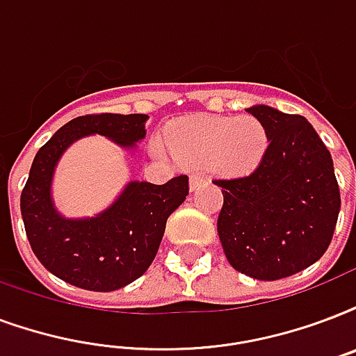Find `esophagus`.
<instances>
[{"mask_svg":"<svg viewBox=\"0 0 356 356\" xmlns=\"http://www.w3.org/2000/svg\"><path fill=\"white\" fill-rule=\"evenodd\" d=\"M205 181H207V179L203 177V175H192V177H190V190H196L197 186L202 183H205Z\"/></svg>","mask_w":356,"mask_h":356,"instance_id":"34e87169","label":"esophagus"}]
</instances>
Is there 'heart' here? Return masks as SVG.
I'll return each mask as SVG.
<instances>
[{
  "label": "heart",
  "mask_w": 356,
  "mask_h": 356,
  "mask_svg": "<svg viewBox=\"0 0 356 356\" xmlns=\"http://www.w3.org/2000/svg\"><path fill=\"white\" fill-rule=\"evenodd\" d=\"M166 143L184 164H211L222 175H244L261 162L267 151V130L254 115L200 118L168 130Z\"/></svg>",
  "instance_id": "obj_1"
}]
</instances>
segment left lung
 Segmentation results:
<instances>
[{"label": "left lung", "mask_w": 356, "mask_h": 356, "mask_svg": "<svg viewBox=\"0 0 356 356\" xmlns=\"http://www.w3.org/2000/svg\"><path fill=\"white\" fill-rule=\"evenodd\" d=\"M246 112L263 123L268 147L252 173L214 181L224 194L216 227L235 270L256 280H280L327 252L340 188L329 149L302 115L265 104Z\"/></svg>", "instance_id": "1"}]
</instances>
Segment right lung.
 <instances>
[{
	"mask_svg": "<svg viewBox=\"0 0 356 356\" xmlns=\"http://www.w3.org/2000/svg\"><path fill=\"white\" fill-rule=\"evenodd\" d=\"M145 113L81 115L51 136L35 154L20 209L27 241L51 275L89 291H115L149 268L168 216L188 196V177L164 184L129 181L119 196L93 216L69 218L58 211L51 184L59 160L86 136H104L124 151L145 138Z\"/></svg>",
	"mask_w": 356,
	"mask_h": 356,
	"instance_id": "obj_1",
	"label": "right lung"
}]
</instances>
